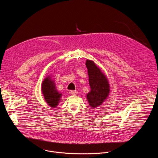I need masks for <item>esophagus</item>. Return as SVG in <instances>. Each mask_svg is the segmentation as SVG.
Returning a JSON list of instances; mask_svg holds the SVG:
<instances>
[{
	"mask_svg": "<svg viewBox=\"0 0 158 158\" xmlns=\"http://www.w3.org/2000/svg\"><path fill=\"white\" fill-rule=\"evenodd\" d=\"M69 94L71 95H76L77 94V92L76 91H69Z\"/></svg>",
	"mask_w": 158,
	"mask_h": 158,
	"instance_id": "esophagus-1",
	"label": "esophagus"
}]
</instances>
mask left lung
I'll return each mask as SVG.
<instances>
[{"mask_svg":"<svg viewBox=\"0 0 158 158\" xmlns=\"http://www.w3.org/2000/svg\"><path fill=\"white\" fill-rule=\"evenodd\" d=\"M85 65L91 87V91L87 94V99L89 105L95 108L101 105L108 97L110 86L106 76L93 60L87 59Z\"/></svg>","mask_w":158,"mask_h":158,"instance_id":"obj_1","label":"left lung"}]
</instances>
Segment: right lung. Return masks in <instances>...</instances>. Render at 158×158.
I'll list each match as a JSON object with an SVG mask.
<instances>
[{"label": "right lung", "mask_w": 158, "mask_h": 158, "mask_svg": "<svg viewBox=\"0 0 158 158\" xmlns=\"http://www.w3.org/2000/svg\"><path fill=\"white\" fill-rule=\"evenodd\" d=\"M42 92L45 101L49 106L52 107L57 106L62 94L57 91L54 81L51 79L50 76H48L42 81Z\"/></svg>", "instance_id": "add662e5"}]
</instances>
